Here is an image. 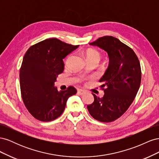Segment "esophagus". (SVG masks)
<instances>
[{"instance_id":"1","label":"esophagus","mask_w":159,"mask_h":159,"mask_svg":"<svg viewBox=\"0 0 159 159\" xmlns=\"http://www.w3.org/2000/svg\"><path fill=\"white\" fill-rule=\"evenodd\" d=\"M84 93H85V91L84 90H83V89H78V93L79 94V95H83V94H84Z\"/></svg>"}]
</instances>
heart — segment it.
<instances>
[{
    "mask_svg": "<svg viewBox=\"0 0 159 159\" xmlns=\"http://www.w3.org/2000/svg\"><path fill=\"white\" fill-rule=\"evenodd\" d=\"M85 56L86 57V60L92 59V58H98L99 60L100 55L99 53L93 50H88L85 52Z\"/></svg>",
    "mask_w": 159,
    "mask_h": 159,
    "instance_id": "heart-1",
    "label": "heart"
}]
</instances>
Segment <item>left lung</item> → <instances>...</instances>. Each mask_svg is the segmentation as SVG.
<instances>
[{"label": "left lung", "instance_id": "obj_1", "mask_svg": "<svg viewBox=\"0 0 159 159\" xmlns=\"http://www.w3.org/2000/svg\"><path fill=\"white\" fill-rule=\"evenodd\" d=\"M89 45L106 52L109 64L99 82L103 97L92 93L94 102L87 107L89 114L101 122L116 120L126 111L138 92L141 81L140 62L134 51L113 36H103Z\"/></svg>", "mask_w": 159, "mask_h": 159}]
</instances>
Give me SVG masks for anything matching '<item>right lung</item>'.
<instances>
[{
	"mask_svg": "<svg viewBox=\"0 0 159 159\" xmlns=\"http://www.w3.org/2000/svg\"><path fill=\"white\" fill-rule=\"evenodd\" d=\"M79 46L50 38L32 46L23 57L20 70L21 95L26 109L35 119L51 121L63 113L70 96L77 92L73 86L58 91L54 86L63 72V59Z\"/></svg>",
	"mask_w": 159,
	"mask_h": 159,
	"instance_id": "right-lung-1",
	"label": "right lung"
}]
</instances>
